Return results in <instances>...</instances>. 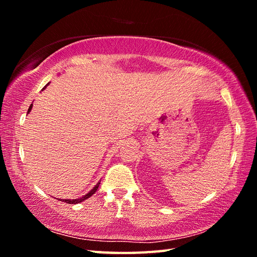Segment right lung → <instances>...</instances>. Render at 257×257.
Returning a JSON list of instances; mask_svg holds the SVG:
<instances>
[{
    "label": "right lung",
    "instance_id": "add662e5",
    "mask_svg": "<svg viewBox=\"0 0 257 257\" xmlns=\"http://www.w3.org/2000/svg\"><path fill=\"white\" fill-rule=\"evenodd\" d=\"M46 88V86L44 87V88L43 89H45ZM32 107H33V103H31V106H30V108H29V110H27V113H29L30 111H31V109H32ZM99 184H100V182H98L94 188H92L88 193H87L86 195H84V196H81V198H79V199H75V200H63V199H59V201H63V202H66V203H68V204H77V203H80V202H83L84 200H86V199H88V198H90V196L94 194L96 191H97V189H98V187H99Z\"/></svg>",
    "mask_w": 257,
    "mask_h": 257
}]
</instances>
